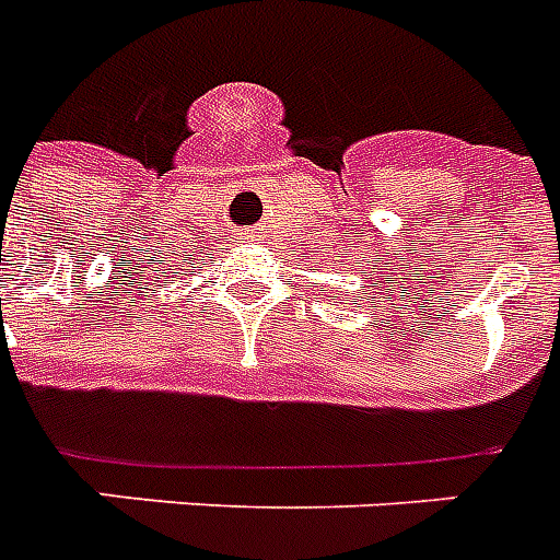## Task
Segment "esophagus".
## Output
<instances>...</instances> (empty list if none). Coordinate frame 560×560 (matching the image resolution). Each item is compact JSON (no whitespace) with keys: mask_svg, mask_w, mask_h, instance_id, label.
Returning <instances> with one entry per match:
<instances>
[{"mask_svg":"<svg viewBox=\"0 0 560 560\" xmlns=\"http://www.w3.org/2000/svg\"><path fill=\"white\" fill-rule=\"evenodd\" d=\"M247 238H253V233H249V235H247Z\"/></svg>","mask_w":560,"mask_h":560,"instance_id":"1","label":"esophagus"}]
</instances>
